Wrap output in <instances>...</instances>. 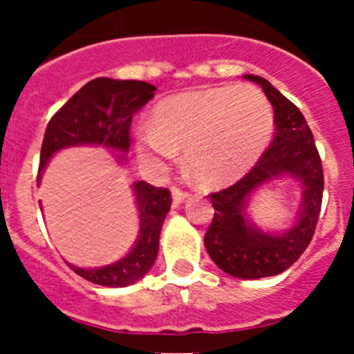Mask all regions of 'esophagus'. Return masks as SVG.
<instances>
[{
    "label": "esophagus",
    "instance_id": "obj_1",
    "mask_svg": "<svg viewBox=\"0 0 354 354\" xmlns=\"http://www.w3.org/2000/svg\"><path fill=\"white\" fill-rule=\"evenodd\" d=\"M184 198H187L186 192H183L180 187H171V200H174V204L179 205L180 202H184Z\"/></svg>",
    "mask_w": 354,
    "mask_h": 354
}]
</instances>
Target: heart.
Masks as SVG:
<instances>
[{
    "label": "heart",
    "mask_w": 354,
    "mask_h": 354,
    "mask_svg": "<svg viewBox=\"0 0 354 354\" xmlns=\"http://www.w3.org/2000/svg\"><path fill=\"white\" fill-rule=\"evenodd\" d=\"M273 109L250 84L214 86L168 97L156 106L136 150L143 161L165 167L184 150L187 168L207 186L245 175L268 147Z\"/></svg>",
    "instance_id": "1"
}]
</instances>
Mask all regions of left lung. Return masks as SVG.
Here are the masks:
<instances>
[{
  "label": "left lung",
  "mask_w": 354,
  "mask_h": 354,
  "mask_svg": "<svg viewBox=\"0 0 354 354\" xmlns=\"http://www.w3.org/2000/svg\"><path fill=\"white\" fill-rule=\"evenodd\" d=\"M261 84L274 113V138L255 167L234 186L212 193L214 218L204 243L214 264L243 280L274 277L289 270L310 245L323 202V162L314 136L298 106L261 76L245 74ZM278 176H292L302 184L297 221L286 233H264L245 216L248 198L262 183Z\"/></svg>",
  "instance_id": "8db88e82"
}]
</instances>
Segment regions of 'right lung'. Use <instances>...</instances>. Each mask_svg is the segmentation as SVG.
Wrapping results in <instances>:
<instances>
[{
  "label": "right lung",
  "mask_w": 354,
  "mask_h": 354,
  "mask_svg": "<svg viewBox=\"0 0 354 354\" xmlns=\"http://www.w3.org/2000/svg\"><path fill=\"white\" fill-rule=\"evenodd\" d=\"M156 86L145 81L97 77L62 106L49 120L40 149L39 183L49 159L62 149L76 145H99L127 152L131 145L133 115L154 97ZM118 161L126 156L118 154ZM138 205L140 232L133 250L126 257L102 268H77L72 271L88 282L104 287H126L138 282L152 268L159 252V234L170 211L171 198L167 187H154L149 183L133 184Z\"/></svg>",
  "instance_id": "1"
}]
</instances>
